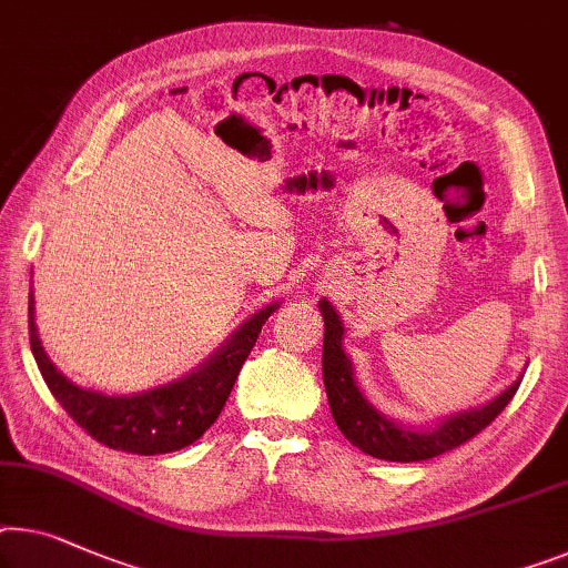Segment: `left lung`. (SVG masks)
<instances>
[{"instance_id": "8db88e82", "label": "left lung", "mask_w": 568, "mask_h": 568, "mask_svg": "<svg viewBox=\"0 0 568 568\" xmlns=\"http://www.w3.org/2000/svg\"><path fill=\"white\" fill-rule=\"evenodd\" d=\"M321 316H324V385L328 395V408L336 426L346 436V442L354 444L359 452H365L375 459L385 462H426L438 454L452 452V448L467 444L479 430H485L493 423L505 405L518 393L520 379L513 383L503 395H497L493 403L481 405L459 416L446 418L434 430H410L397 423L387 420L383 413H377L359 393L354 383L352 362L342 349L344 326L338 321V313L328 306V301H321Z\"/></svg>"}]
</instances>
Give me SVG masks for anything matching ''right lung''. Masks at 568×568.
<instances>
[{
    "label": "right lung",
    "instance_id": "add662e5",
    "mask_svg": "<svg viewBox=\"0 0 568 568\" xmlns=\"http://www.w3.org/2000/svg\"><path fill=\"white\" fill-rule=\"evenodd\" d=\"M275 308L277 303L255 313L193 375L130 397H109L94 390H81L79 385H73L71 379H65L58 372L53 362L48 359L45 349L40 346L36 316H32L36 313L32 295L28 308L30 346L50 393L91 438L114 448V452L155 456L178 452V448L189 446L206 434V428H211V423L222 413L226 397H230L236 383V375H240L244 359L250 357L252 346L257 342L262 324Z\"/></svg>",
    "mask_w": 568,
    "mask_h": 568
}]
</instances>
